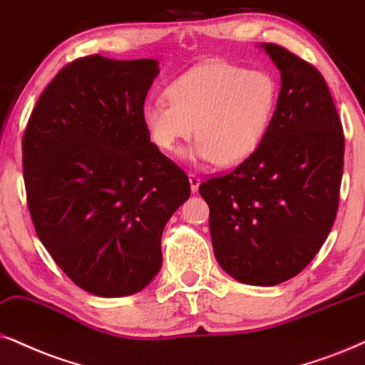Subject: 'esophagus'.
<instances>
[{
	"instance_id": "34e87169",
	"label": "esophagus",
	"mask_w": 365,
	"mask_h": 365,
	"mask_svg": "<svg viewBox=\"0 0 365 365\" xmlns=\"http://www.w3.org/2000/svg\"><path fill=\"white\" fill-rule=\"evenodd\" d=\"M188 182H190L192 192L195 193L198 190V187H200V178H198L195 173H190V175H188Z\"/></svg>"
}]
</instances>
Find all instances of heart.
Returning a JSON list of instances; mask_svg holds the SVG:
<instances>
[{"label":"heart","mask_w":365,"mask_h":365,"mask_svg":"<svg viewBox=\"0 0 365 365\" xmlns=\"http://www.w3.org/2000/svg\"><path fill=\"white\" fill-rule=\"evenodd\" d=\"M278 82L264 68L222 60L195 66L177 77L167 99L148 101L141 121L156 148L172 153L195 131L188 163L215 161L232 167L247 160L267 135L278 106Z\"/></svg>","instance_id":"obj_1"}]
</instances>
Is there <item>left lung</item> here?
<instances>
[{"label": "left lung", "mask_w": 365, "mask_h": 365, "mask_svg": "<svg viewBox=\"0 0 365 365\" xmlns=\"http://www.w3.org/2000/svg\"><path fill=\"white\" fill-rule=\"evenodd\" d=\"M259 47L281 73L267 135L236 170L198 192L220 267L244 284L274 286L305 269L334 225L344 133L324 76L279 45Z\"/></svg>", "instance_id": "obj_1"}]
</instances>
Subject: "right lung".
Listing matches in <instances>:
<instances>
[{
	"instance_id": "right-lung-1",
	"label": "right lung",
	"mask_w": 365,
	"mask_h": 365,
	"mask_svg": "<svg viewBox=\"0 0 365 365\" xmlns=\"http://www.w3.org/2000/svg\"><path fill=\"white\" fill-rule=\"evenodd\" d=\"M153 58L91 55L41 92L23 135V178L36 236L96 297H129L161 267V234L190 197L187 175L141 121Z\"/></svg>"
}]
</instances>
